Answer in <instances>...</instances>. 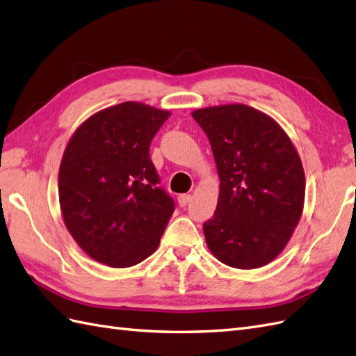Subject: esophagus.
<instances>
[{
	"label": "esophagus",
	"instance_id": "esophagus-1",
	"mask_svg": "<svg viewBox=\"0 0 356 356\" xmlns=\"http://www.w3.org/2000/svg\"><path fill=\"white\" fill-rule=\"evenodd\" d=\"M177 200H179L180 207H185V206H188V203L191 202V195H189V194H180Z\"/></svg>",
	"mask_w": 356,
	"mask_h": 356
}]
</instances>
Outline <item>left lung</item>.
<instances>
[{
	"mask_svg": "<svg viewBox=\"0 0 356 356\" xmlns=\"http://www.w3.org/2000/svg\"><path fill=\"white\" fill-rule=\"evenodd\" d=\"M220 175V198L203 224L209 250L224 265L256 269L284 250L304 207L302 162L266 114L233 104L197 109Z\"/></svg>",
	"mask_w": 356,
	"mask_h": 356,
	"instance_id": "1",
	"label": "left lung"
}]
</instances>
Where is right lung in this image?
<instances>
[{"instance_id":"right-lung-1","label":"right lung","mask_w":356,"mask_h":356,"mask_svg":"<svg viewBox=\"0 0 356 356\" xmlns=\"http://www.w3.org/2000/svg\"><path fill=\"white\" fill-rule=\"evenodd\" d=\"M168 117L123 102L72 135L58 172L61 213L72 238L99 263L129 268L158 248L175 200L159 186L150 143Z\"/></svg>"}]
</instances>
